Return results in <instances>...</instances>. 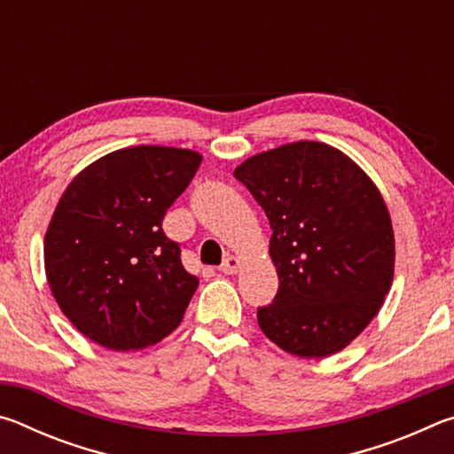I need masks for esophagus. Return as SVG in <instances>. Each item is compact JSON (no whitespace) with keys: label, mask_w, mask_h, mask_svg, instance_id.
Here are the masks:
<instances>
[{"label":"esophagus","mask_w":454,"mask_h":454,"mask_svg":"<svg viewBox=\"0 0 454 454\" xmlns=\"http://www.w3.org/2000/svg\"><path fill=\"white\" fill-rule=\"evenodd\" d=\"M238 268H240V258L228 256V258L224 260V262H222L220 272H224V274H236Z\"/></svg>","instance_id":"esophagus-1"}]
</instances>
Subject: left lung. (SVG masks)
<instances>
[{"label": "left lung", "mask_w": 454, "mask_h": 454, "mask_svg": "<svg viewBox=\"0 0 454 454\" xmlns=\"http://www.w3.org/2000/svg\"><path fill=\"white\" fill-rule=\"evenodd\" d=\"M270 220L274 302L258 326L282 350L325 358L363 333L395 276V234L374 182L340 150L292 142L234 170Z\"/></svg>", "instance_id": "left-lung-1"}]
</instances>
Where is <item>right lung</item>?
I'll list each match as a JSON object with an SVG mask.
<instances>
[{
    "mask_svg": "<svg viewBox=\"0 0 454 454\" xmlns=\"http://www.w3.org/2000/svg\"><path fill=\"white\" fill-rule=\"evenodd\" d=\"M202 156L134 145L96 160L61 194L43 240L45 276L61 312L110 350H140L180 325L198 288L166 212Z\"/></svg>",
    "mask_w": 454,
    "mask_h": 454,
    "instance_id": "obj_1",
    "label": "right lung"
}]
</instances>
